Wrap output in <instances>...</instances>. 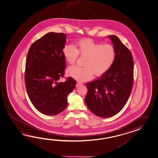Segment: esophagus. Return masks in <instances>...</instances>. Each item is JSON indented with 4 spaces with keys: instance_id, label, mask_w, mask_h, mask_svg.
Returning a JSON list of instances; mask_svg holds the SVG:
<instances>
[{
    "instance_id": "1",
    "label": "esophagus",
    "mask_w": 158,
    "mask_h": 158,
    "mask_svg": "<svg viewBox=\"0 0 158 158\" xmlns=\"http://www.w3.org/2000/svg\"><path fill=\"white\" fill-rule=\"evenodd\" d=\"M82 82H77V84H76V86L78 87V86H80L81 85H82Z\"/></svg>"
}]
</instances>
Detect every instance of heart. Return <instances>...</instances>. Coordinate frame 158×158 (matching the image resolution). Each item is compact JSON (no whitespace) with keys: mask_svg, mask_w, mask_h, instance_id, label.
Segmentation results:
<instances>
[{"mask_svg":"<svg viewBox=\"0 0 158 158\" xmlns=\"http://www.w3.org/2000/svg\"><path fill=\"white\" fill-rule=\"evenodd\" d=\"M63 54L69 64H74L78 55L86 56L83 67L72 65L67 69V74L80 81L90 80L93 73L99 76L106 73L114 64L116 51L110 44H102L91 39L78 41L74 46L68 44L63 49Z\"/></svg>","mask_w":158,"mask_h":158,"instance_id":"obj_1","label":"heart"}]
</instances>
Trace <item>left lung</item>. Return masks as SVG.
I'll return each instance as SVG.
<instances>
[{"label":"left lung","instance_id":"left-lung-1","mask_svg":"<svg viewBox=\"0 0 158 158\" xmlns=\"http://www.w3.org/2000/svg\"><path fill=\"white\" fill-rule=\"evenodd\" d=\"M116 51L114 64L101 77L86 84L85 102L94 114L110 118L124 107L134 82V61L131 51L118 37L110 35Z\"/></svg>","mask_w":158,"mask_h":158}]
</instances>
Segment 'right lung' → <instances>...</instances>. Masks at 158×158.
Wrapping results in <instances>:
<instances>
[{"mask_svg":"<svg viewBox=\"0 0 158 158\" xmlns=\"http://www.w3.org/2000/svg\"><path fill=\"white\" fill-rule=\"evenodd\" d=\"M66 35L51 32L35 41L27 55L25 84L34 107L40 113L54 116L67 107V96L76 81L71 77L64 82L65 59L63 54Z\"/></svg>","mask_w":158,"mask_h":158,"instance_id":"right-lung-1","label":"right lung"}]
</instances>
